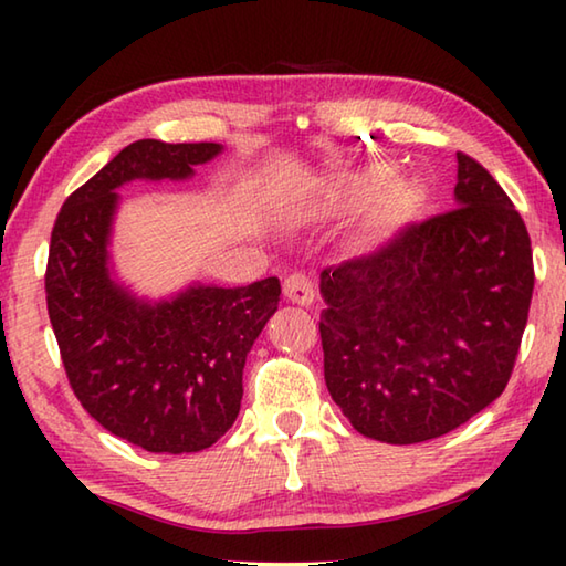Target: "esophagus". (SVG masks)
Wrapping results in <instances>:
<instances>
[{
	"label": "esophagus",
	"mask_w": 566,
	"mask_h": 566,
	"mask_svg": "<svg viewBox=\"0 0 566 566\" xmlns=\"http://www.w3.org/2000/svg\"><path fill=\"white\" fill-rule=\"evenodd\" d=\"M284 296L292 304L300 306H310L314 302V280L310 274L294 272L284 280Z\"/></svg>",
	"instance_id": "esophagus-1"
}]
</instances>
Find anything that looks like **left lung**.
<instances>
[{"label": "left lung", "instance_id": "1", "mask_svg": "<svg viewBox=\"0 0 566 566\" xmlns=\"http://www.w3.org/2000/svg\"><path fill=\"white\" fill-rule=\"evenodd\" d=\"M457 209L322 272L324 379L359 434L417 444L502 395L530 314L534 266L512 199L457 155Z\"/></svg>", "mask_w": 566, "mask_h": 566}]
</instances>
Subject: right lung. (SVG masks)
Wrapping results in <instances>:
<instances>
[{
  "instance_id": "obj_1",
  "label": "right lung",
  "mask_w": 566,
  "mask_h": 566,
  "mask_svg": "<svg viewBox=\"0 0 566 566\" xmlns=\"http://www.w3.org/2000/svg\"><path fill=\"white\" fill-rule=\"evenodd\" d=\"M222 145L139 139L70 195L46 262V310L76 399L114 437L147 452H202L242 405L247 354L280 304L276 276L247 286L189 284L167 300L124 286L112 266L117 189L181 181Z\"/></svg>"
}]
</instances>
